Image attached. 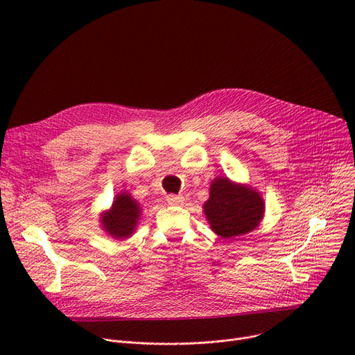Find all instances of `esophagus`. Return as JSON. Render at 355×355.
<instances>
[{"instance_id": "34e87169", "label": "esophagus", "mask_w": 355, "mask_h": 355, "mask_svg": "<svg viewBox=\"0 0 355 355\" xmlns=\"http://www.w3.org/2000/svg\"><path fill=\"white\" fill-rule=\"evenodd\" d=\"M166 201L168 204H171V206H182L184 204V197L182 196H174V194H170L166 197Z\"/></svg>"}]
</instances>
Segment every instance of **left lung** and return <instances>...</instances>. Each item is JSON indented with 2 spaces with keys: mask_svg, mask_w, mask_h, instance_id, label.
<instances>
[{
  "mask_svg": "<svg viewBox=\"0 0 355 355\" xmlns=\"http://www.w3.org/2000/svg\"><path fill=\"white\" fill-rule=\"evenodd\" d=\"M265 213V201L248 185L217 177L210 187V197L204 202V214L211 230L223 239H233L254 230Z\"/></svg>",
  "mask_w": 355,
  "mask_h": 355,
  "instance_id": "1",
  "label": "left lung"
}]
</instances>
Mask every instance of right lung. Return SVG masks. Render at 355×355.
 Returning a JSON list of instances; mask_svg holds the SVG:
<instances>
[{
  "mask_svg": "<svg viewBox=\"0 0 355 355\" xmlns=\"http://www.w3.org/2000/svg\"><path fill=\"white\" fill-rule=\"evenodd\" d=\"M141 217L139 202L132 196L121 193L112 202L110 210L105 211L101 217L103 230L114 239L122 240L132 236Z\"/></svg>",
  "mask_w": 355,
  "mask_h": 355,
  "instance_id": "add662e5",
  "label": "right lung"
}]
</instances>
